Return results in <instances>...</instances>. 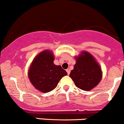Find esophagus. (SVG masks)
Returning <instances> with one entry per match:
<instances>
[{"mask_svg":"<svg viewBox=\"0 0 124 124\" xmlns=\"http://www.w3.org/2000/svg\"><path fill=\"white\" fill-rule=\"evenodd\" d=\"M66 72H67V73H68V75H69V74H70V69H66Z\"/></svg>","mask_w":124,"mask_h":124,"instance_id":"esophagus-1","label":"esophagus"}]
</instances>
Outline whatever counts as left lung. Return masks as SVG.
Wrapping results in <instances>:
<instances>
[{"mask_svg":"<svg viewBox=\"0 0 124 124\" xmlns=\"http://www.w3.org/2000/svg\"><path fill=\"white\" fill-rule=\"evenodd\" d=\"M76 63L69 77L77 88L83 91H90L102 80V70L95 58L88 52L82 51L75 56Z\"/></svg>","mask_w":124,"mask_h":124,"instance_id":"8db88e82","label":"left lung"}]
</instances>
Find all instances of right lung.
<instances>
[{
    "label": "right lung",
    "instance_id": "add662e5",
    "mask_svg": "<svg viewBox=\"0 0 124 124\" xmlns=\"http://www.w3.org/2000/svg\"><path fill=\"white\" fill-rule=\"evenodd\" d=\"M54 60L52 51L45 50L34 58L29 67V80L41 93H46L54 90L61 78L68 75L61 66L54 64Z\"/></svg>",
    "mask_w": 124,
    "mask_h": 124
}]
</instances>
